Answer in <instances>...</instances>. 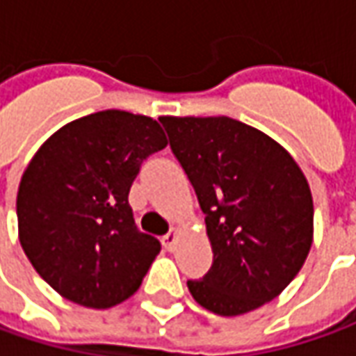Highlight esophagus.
Wrapping results in <instances>:
<instances>
[{
    "mask_svg": "<svg viewBox=\"0 0 356 356\" xmlns=\"http://www.w3.org/2000/svg\"><path fill=\"white\" fill-rule=\"evenodd\" d=\"M175 240H177V232H175V230H169L165 236H163V246L171 252L175 248Z\"/></svg>",
    "mask_w": 356,
    "mask_h": 356,
    "instance_id": "1",
    "label": "esophagus"
}]
</instances>
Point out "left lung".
Instances as JSON below:
<instances>
[{
  "mask_svg": "<svg viewBox=\"0 0 356 356\" xmlns=\"http://www.w3.org/2000/svg\"><path fill=\"white\" fill-rule=\"evenodd\" d=\"M204 213L213 266L189 280L216 315H242L280 296L313 242V199L293 157L238 120L159 118Z\"/></svg>",
  "mask_w": 356,
  "mask_h": 356,
  "instance_id": "left-lung-1",
  "label": "left lung"
}]
</instances>
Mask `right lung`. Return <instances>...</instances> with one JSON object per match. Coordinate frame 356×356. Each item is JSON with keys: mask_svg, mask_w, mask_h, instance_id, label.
<instances>
[{"mask_svg": "<svg viewBox=\"0 0 356 356\" xmlns=\"http://www.w3.org/2000/svg\"><path fill=\"white\" fill-rule=\"evenodd\" d=\"M165 145L154 118L104 110L39 147L19 183V242L63 298L106 309L138 291L161 244L136 227L129 187Z\"/></svg>", "mask_w": 356, "mask_h": 356, "instance_id": "1", "label": "right lung"}]
</instances>
